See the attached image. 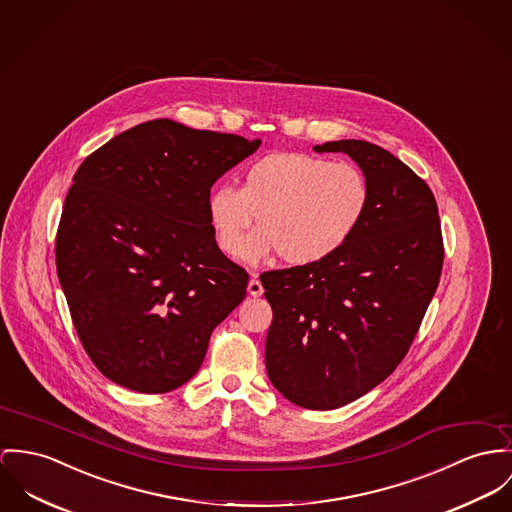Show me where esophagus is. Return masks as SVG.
I'll use <instances>...</instances> for the list:
<instances>
[{"instance_id": "obj_1", "label": "esophagus", "mask_w": 512, "mask_h": 512, "mask_svg": "<svg viewBox=\"0 0 512 512\" xmlns=\"http://www.w3.org/2000/svg\"><path fill=\"white\" fill-rule=\"evenodd\" d=\"M247 292H249V296H253V298H257V296L263 294V284H261V280L257 278V275H251V280H249V284H247Z\"/></svg>"}]
</instances>
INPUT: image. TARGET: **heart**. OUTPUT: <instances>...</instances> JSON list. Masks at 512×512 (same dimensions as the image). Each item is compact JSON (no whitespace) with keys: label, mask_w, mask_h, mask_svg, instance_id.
<instances>
[{"label":"heart","mask_w":512,"mask_h":512,"mask_svg":"<svg viewBox=\"0 0 512 512\" xmlns=\"http://www.w3.org/2000/svg\"><path fill=\"white\" fill-rule=\"evenodd\" d=\"M370 206V183L351 161L273 152L251 161L241 187L222 183L208 195V218L224 253L237 257L259 213L262 230L243 252L257 263L271 253L306 267L339 253Z\"/></svg>","instance_id":"obj_1"}]
</instances>
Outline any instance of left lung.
Instances as JSON below:
<instances>
[{
    "label": "left lung",
    "instance_id": "left-lung-1",
    "mask_svg": "<svg viewBox=\"0 0 512 512\" xmlns=\"http://www.w3.org/2000/svg\"><path fill=\"white\" fill-rule=\"evenodd\" d=\"M343 152L370 183V206L333 257L261 275L273 323L269 380L304 409H337L384 382L409 351L444 261L429 185L401 159L364 140L314 146Z\"/></svg>",
    "mask_w": 512,
    "mask_h": 512
}]
</instances>
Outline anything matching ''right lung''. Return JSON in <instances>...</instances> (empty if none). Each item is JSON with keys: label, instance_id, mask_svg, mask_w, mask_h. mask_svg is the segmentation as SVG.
Returning a JSON list of instances; mask_svg holds the SVG:
<instances>
[{"label": "right lung", "instance_id": "right-lung-1", "mask_svg": "<svg viewBox=\"0 0 512 512\" xmlns=\"http://www.w3.org/2000/svg\"><path fill=\"white\" fill-rule=\"evenodd\" d=\"M259 146L156 118L79 165L56 271L85 353L118 386L165 394L189 382L243 302L249 275L220 251L208 195Z\"/></svg>", "mask_w": 512, "mask_h": 512}]
</instances>
